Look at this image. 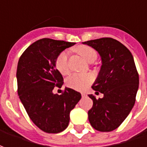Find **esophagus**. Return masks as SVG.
I'll use <instances>...</instances> for the list:
<instances>
[{
	"instance_id": "obj_1",
	"label": "esophagus",
	"mask_w": 147,
	"mask_h": 147,
	"mask_svg": "<svg viewBox=\"0 0 147 147\" xmlns=\"http://www.w3.org/2000/svg\"><path fill=\"white\" fill-rule=\"evenodd\" d=\"M82 98L86 97V93H82Z\"/></svg>"
}]
</instances>
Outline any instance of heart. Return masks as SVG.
Instances as JSON below:
<instances>
[{
	"instance_id": "obj_1",
	"label": "heart",
	"mask_w": 147,
	"mask_h": 147,
	"mask_svg": "<svg viewBox=\"0 0 147 147\" xmlns=\"http://www.w3.org/2000/svg\"><path fill=\"white\" fill-rule=\"evenodd\" d=\"M77 51L84 59L88 62L94 61L98 57V53L93 48L86 45H82L77 48ZM55 66L57 70L61 74L66 75L69 73V52L67 50H64L61 52L55 60ZM94 80V77L91 74H74L70 75L66 80V85L76 90L82 91L88 88Z\"/></svg>"
}]
</instances>
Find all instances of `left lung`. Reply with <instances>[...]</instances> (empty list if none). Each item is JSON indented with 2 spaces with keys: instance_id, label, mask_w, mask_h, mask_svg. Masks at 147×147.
Masks as SVG:
<instances>
[{
  "instance_id": "8db88e82",
  "label": "left lung",
  "mask_w": 147,
  "mask_h": 147,
  "mask_svg": "<svg viewBox=\"0 0 147 147\" xmlns=\"http://www.w3.org/2000/svg\"><path fill=\"white\" fill-rule=\"evenodd\" d=\"M95 49L102 65L92 88L104 94L96 99L88 111L93 128L101 132L117 129L128 116L136 100L139 78L131 53L124 45L111 37L83 42ZM98 93V92H96Z\"/></svg>"
}]
</instances>
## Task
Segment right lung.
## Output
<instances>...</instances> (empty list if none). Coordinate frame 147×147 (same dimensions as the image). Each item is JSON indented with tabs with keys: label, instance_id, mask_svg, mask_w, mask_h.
I'll list each match as a JSON object with an SVG mask.
<instances>
[{
	"label": "right lung",
	"instance_id": "1",
	"mask_svg": "<svg viewBox=\"0 0 147 147\" xmlns=\"http://www.w3.org/2000/svg\"><path fill=\"white\" fill-rule=\"evenodd\" d=\"M74 42L42 38L33 42L20 57L17 69L18 93L29 118L42 131L57 134L66 129L69 113L82 98L65 88L61 95L55 87L63 85V77L55 68V60Z\"/></svg>",
	"mask_w": 147,
	"mask_h": 147
}]
</instances>
